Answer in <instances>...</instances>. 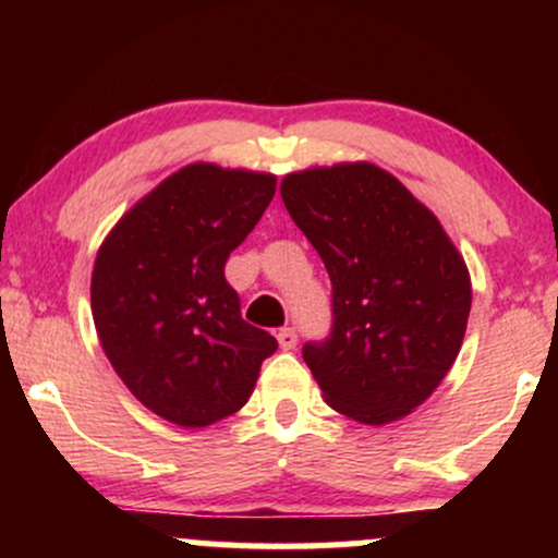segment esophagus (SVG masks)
Here are the masks:
<instances>
[{
	"mask_svg": "<svg viewBox=\"0 0 558 558\" xmlns=\"http://www.w3.org/2000/svg\"><path fill=\"white\" fill-rule=\"evenodd\" d=\"M278 343H280V349L291 351L293 345L299 343V332H296V328H280V330H278Z\"/></svg>",
	"mask_w": 558,
	"mask_h": 558,
	"instance_id": "34e87169",
	"label": "esophagus"
}]
</instances>
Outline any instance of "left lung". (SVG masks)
Returning <instances> with one entry per match:
<instances>
[{
    "label": "left lung",
    "instance_id": "8db88e82",
    "mask_svg": "<svg viewBox=\"0 0 558 558\" xmlns=\"http://www.w3.org/2000/svg\"><path fill=\"white\" fill-rule=\"evenodd\" d=\"M280 196L330 275V332L301 349L325 401L386 425L440 386L472 306L464 259L425 204L369 162L286 175Z\"/></svg>",
    "mask_w": 558,
    "mask_h": 558
}]
</instances>
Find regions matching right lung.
Returning <instances> with one entry per match:
<instances>
[{
    "instance_id": "add662e5",
    "label": "right lung",
    "mask_w": 558,
    "mask_h": 558,
    "mask_svg": "<svg viewBox=\"0 0 558 558\" xmlns=\"http://www.w3.org/2000/svg\"><path fill=\"white\" fill-rule=\"evenodd\" d=\"M275 196L265 172L189 165L96 254L92 312L114 373L159 417L207 427L239 412L278 341L241 317L226 262Z\"/></svg>"
}]
</instances>
